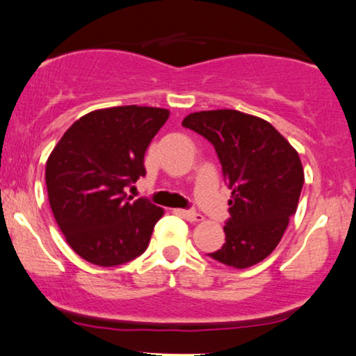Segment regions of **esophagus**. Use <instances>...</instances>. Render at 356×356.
<instances>
[{
    "label": "esophagus",
    "mask_w": 356,
    "mask_h": 356,
    "mask_svg": "<svg viewBox=\"0 0 356 356\" xmlns=\"http://www.w3.org/2000/svg\"><path fill=\"white\" fill-rule=\"evenodd\" d=\"M177 213H179V215H181L182 218H186L187 221H192V222L202 221V220H203V216L200 215V213H197L195 210H177Z\"/></svg>",
    "instance_id": "esophagus-1"
}]
</instances>
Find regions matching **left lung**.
<instances>
[{
  "label": "left lung",
  "mask_w": 356,
  "mask_h": 356,
  "mask_svg": "<svg viewBox=\"0 0 356 356\" xmlns=\"http://www.w3.org/2000/svg\"><path fill=\"white\" fill-rule=\"evenodd\" d=\"M182 125L215 146L231 188L226 243L208 255L233 268L262 262L296 213L305 184L298 151L267 120L231 108L191 113Z\"/></svg>",
  "instance_id": "obj_1"
}]
</instances>
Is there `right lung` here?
<instances>
[{"label":"right lung","mask_w":356,"mask_h":356,"mask_svg":"<svg viewBox=\"0 0 356 356\" xmlns=\"http://www.w3.org/2000/svg\"><path fill=\"white\" fill-rule=\"evenodd\" d=\"M168 108L120 106L76 120L47 159L50 208L66 243L99 267L130 262L146 250L163 208L130 202L123 188L146 174L145 153Z\"/></svg>","instance_id":"right-lung-1"}]
</instances>
